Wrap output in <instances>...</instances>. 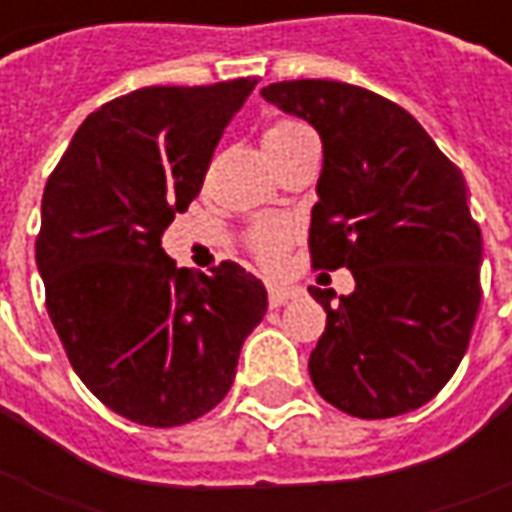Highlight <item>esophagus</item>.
I'll use <instances>...</instances> for the list:
<instances>
[{"mask_svg": "<svg viewBox=\"0 0 512 512\" xmlns=\"http://www.w3.org/2000/svg\"><path fill=\"white\" fill-rule=\"evenodd\" d=\"M299 296V288H290V285H268V304H271V307H282V304H288L290 299H299Z\"/></svg>", "mask_w": 512, "mask_h": 512, "instance_id": "obj_1", "label": "esophagus"}]
</instances>
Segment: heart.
I'll return each mask as SVG.
<instances>
[{
	"label": "heart",
	"mask_w": 512,
	"mask_h": 512,
	"mask_svg": "<svg viewBox=\"0 0 512 512\" xmlns=\"http://www.w3.org/2000/svg\"><path fill=\"white\" fill-rule=\"evenodd\" d=\"M307 139H315L310 126L301 123V120H293V117H285V120H277V123H271L266 128L263 145H266L268 156L274 158L279 153L290 150L293 145H299V142H307ZM290 235H293V230H290L288 222H282V219H263L249 233V249L255 252V257L263 266L274 268L285 257Z\"/></svg>",
	"instance_id": "b5f03b06"
}]
</instances>
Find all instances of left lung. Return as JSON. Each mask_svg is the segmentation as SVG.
Here are the masks:
<instances>
[{
    "label": "left lung",
    "mask_w": 512,
    "mask_h": 512,
    "mask_svg": "<svg viewBox=\"0 0 512 512\" xmlns=\"http://www.w3.org/2000/svg\"><path fill=\"white\" fill-rule=\"evenodd\" d=\"M323 145L310 249L356 288H310L326 332L310 354L318 395L345 414L386 419L425 406L452 378L480 310L483 238L461 169L406 109L343 82L263 87Z\"/></svg>",
    "instance_id": "1"
}]
</instances>
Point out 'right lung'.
Instances as JSON below:
<instances>
[{
    "label": "right lung",
    "instance_id": "right-lung-1",
    "mask_svg": "<svg viewBox=\"0 0 512 512\" xmlns=\"http://www.w3.org/2000/svg\"><path fill=\"white\" fill-rule=\"evenodd\" d=\"M255 79L145 87L104 104L51 172L35 260L62 348L104 406L175 428L230 392L268 293L238 263L175 268L161 235L200 194Z\"/></svg>",
    "mask_w": 512,
    "mask_h": 512
}]
</instances>
